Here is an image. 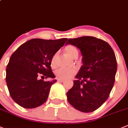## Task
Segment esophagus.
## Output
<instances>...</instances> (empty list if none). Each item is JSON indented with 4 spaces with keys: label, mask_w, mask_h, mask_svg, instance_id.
<instances>
[{
    "label": "esophagus",
    "mask_w": 128,
    "mask_h": 128,
    "mask_svg": "<svg viewBox=\"0 0 128 128\" xmlns=\"http://www.w3.org/2000/svg\"><path fill=\"white\" fill-rule=\"evenodd\" d=\"M58 81L60 82H64V80H62V79H58Z\"/></svg>",
    "instance_id": "1"
}]
</instances>
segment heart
I'll use <instances>...</instances> for the list:
<instances>
[{
  "label": "heart",
  "instance_id": "1",
  "mask_svg": "<svg viewBox=\"0 0 128 128\" xmlns=\"http://www.w3.org/2000/svg\"><path fill=\"white\" fill-rule=\"evenodd\" d=\"M65 52L69 56L70 58L75 59L78 56V50L76 48L72 45H68L64 48ZM58 56V54L56 53L52 58L50 60V66L52 68H55L57 66L56 59ZM77 72V69L74 68H60L58 69L56 72V78L59 79L66 80L72 78L74 75H75Z\"/></svg>",
  "mask_w": 128,
  "mask_h": 128
}]
</instances>
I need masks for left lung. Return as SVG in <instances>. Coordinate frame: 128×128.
Masks as SVG:
<instances>
[{
    "instance_id": "obj_1",
    "label": "left lung",
    "mask_w": 128,
    "mask_h": 128,
    "mask_svg": "<svg viewBox=\"0 0 128 128\" xmlns=\"http://www.w3.org/2000/svg\"><path fill=\"white\" fill-rule=\"evenodd\" d=\"M66 44L80 49L83 63L72 88L67 92L68 100L81 112H92L107 100L114 84L115 54L108 43L92 36L70 39Z\"/></svg>"
}]
</instances>
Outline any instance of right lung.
<instances>
[{"mask_svg":"<svg viewBox=\"0 0 128 128\" xmlns=\"http://www.w3.org/2000/svg\"><path fill=\"white\" fill-rule=\"evenodd\" d=\"M32 39L12 54L6 68V82L14 101L24 108H35L46 101L51 86L56 80L44 81L38 76L55 78L50 60L67 41Z\"/></svg>","mask_w":128,"mask_h":128,"instance_id":"obj_1","label":"right lung"}]
</instances>
